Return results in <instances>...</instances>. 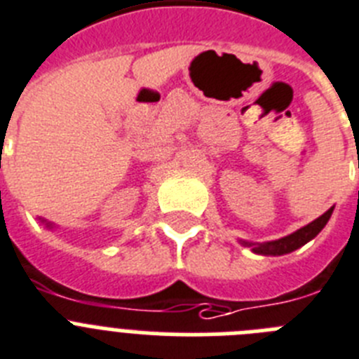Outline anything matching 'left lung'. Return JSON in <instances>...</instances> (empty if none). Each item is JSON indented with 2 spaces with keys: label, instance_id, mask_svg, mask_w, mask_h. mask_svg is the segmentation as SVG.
Masks as SVG:
<instances>
[{
  "label": "left lung",
  "instance_id": "1",
  "mask_svg": "<svg viewBox=\"0 0 359 359\" xmlns=\"http://www.w3.org/2000/svg\"><path fill=\"white\" fill-rule=\"evenodd\" d=\"M332 210H334V208H330V210L325 211L322 217H318L316 220H313V222L304 226L302 229H298V231L291 233V235L283 236V238L271 240V242H262V244L242 242V240H240V242H242L244 245H248V248L253 249V253L257 255H266V257L267 255H273V257H276V255H287L291 253V251H294V249L302 248L304 244H307L309 240H313L318 233L322 231L323 227H325V224L329 222Z\"/></svg>",
  "mask_w": 359,
  "mask_h": 359
}]
</instances>
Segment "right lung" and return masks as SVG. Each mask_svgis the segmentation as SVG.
<instances>
[{
	"instance_id": "right-lung-1",
	"label": "right lung",
	"mask_w": 359,
	"mask_h": 359,
	"mask_svg": "<svg viewBox=\"0 0 359 359\" xmlns=\"http://www.w3.org/2000/svg\"><path fill=\"white\" fill-rule=\"evenodd\" d=\"M43 222H45V220H43ZM46 226H48V227H50V224H46Z\"/></svg>"
}]
</instances>
